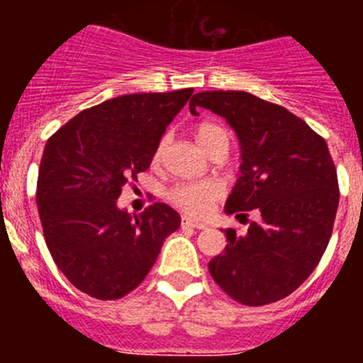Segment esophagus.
<instances>
[{
	"mask_svg": "<svg viewBox=\"0 0 363 363\" xmlns=\"http://www.w3.org/2000/svg\"><path fill=\"white\" fill-rule=\"evenodd\" d=\"M182 225L191 227V229H198V230L207 229V225H205V223H200V221H194V220H189V218H185V220L182 221Z\"/></svg>",
	"mask_w": 363,
	"mask_h": 363,
	"instance_id": "1",
	"label": "esophagus"
}]
</instances>
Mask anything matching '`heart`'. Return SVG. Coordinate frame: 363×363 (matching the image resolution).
Returning <instances> with one entry per match:
<instances>
[{"label": "heart", "instance_id": "heart-1", "mask_svg": "<svg viewBox=\"0 0 363 363\" xmlns=\"http://www.w3.org/2000/svg\"><path fill=\"white\" fill-rule=\"evenodd\" d=\"M196 140L207 152L214 149L220 142L227 140L225 130L216 123H201L196 129ZM162 142L154 152V160L162 156L163 150ZM223 196V185L218 179H196V182H182L174 187L169 189L167 198L172 205H176L179 211H184L189 216H205L213 209L220 198Z\"/></svg>", "mask_w": 363, "mask_h": 363}]
</instances>
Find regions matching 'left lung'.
<instances>
[{
    "mask_svg": "<svg viewBox=\"0 0 363 363\" xmlns=\"http://www.w3.org/2000/svg\"><path fill=\"white\" fill-rule=\"evenodd\" d=\"M225 118L242 147V176L225 203L247 216L245 234L223 230V255L209 262L220 289L249 307L289 296L320 264L331 240L340 201L338 176L327 143L285 107L242 91L198 92L189 108Z\"/></svg>",
    "mask_w": 363,
    "mask_h": 363,
    "instance_id": "left-lung-1",
    "label": "left lung"
}]
</instances>
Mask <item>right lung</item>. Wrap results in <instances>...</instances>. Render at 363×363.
Masks as SVG:
<instances>
[{"instance_id":"obj_1","label":"right lung","mask_w":363,"mask_h":363,"mask_svg":"<svg viewBox=\"0 0 363 363\" xmlns=\"http://www.w3.org/2000/svg\"><path fill=\"white\" fill-rule=\"evenodd\" d=\"M192 89L118 96L85 108L47 140L36 203L50 256L96 300H118L145 280L182 218L165 203L118 209L123 185L147 171L167 125Z\"/></svg>"}]
</instances>
